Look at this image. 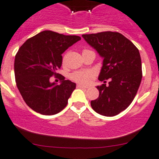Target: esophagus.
Masks as SVG:
<instances>
[{"instance_id":"34e87169","label":"esophagus","mask_w":159,"mask_h":159,"mask_svg":"<svg viewBox=\"0 0 159 159\" xmlns=\"http://www.w3.org/2000/svg\"><path fill=\"white\" fill-rule=\"evenodd\" d=\"M77 88H88V87L85 85L81 84H77Z\"/></svg>"}]
</instances>
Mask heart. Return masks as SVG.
<instances>
[{
  "label": "heart",
  "instance_id": "1",
  "mask_svg": "<svg viewBox=\"0 0 159 159\" xmlns=\"http://www.w3.org/2000/svg\"><path fill=\"white\" fill-rule=\"evenodd\" d=\"M92 77L93 74L91 71H78L72 73L71 76H70V78L73 81H76V82L81 83V84H86L92 78Z\"/></svg>",
  "mask_w": 159,
  "mask_h": 159
}]
</instances>
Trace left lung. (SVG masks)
<instances>
[{
    "instance_id": "left-lung-1",
    "label": "left lung",
    "mask_w": 159,
    "mask_h": 159,
    "mask_svg": "<svg viewBox=\"0 0 159 159\" xmlns=\"http://www.w3.org/2000/svg\"><path fill=\"white\" fill-rule=\"evenodd\" d=\"M88 45L103 58L98 79L109 84L97 86L99 97L91 101L95 112L113 116L126 110L136 96L142 81V61L139 49L127 38L116 32L82 35Z\"/></svg>"
}]
</instances>
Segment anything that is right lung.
Wrapping results in <instances>:
<instances>
[{"mask_svg": "<svg viewBox=\"0 0 159 159\" xmlns=\"http://www.w3.org/2000/svg\"><path fill=\"white\" fill-rule=\"evenodd\" d=\"M81 40L78 36H66L44 30L27 39L15 56L16 86L26 104L43 115H54L66 107L76 84L61 76L60 84L50 82L62 64L61 54Z\"/></svg>", "mask_w": 159, "mask_h": 159, "instance_id": "add662e5", "label": "right lung"}]
</instances>
